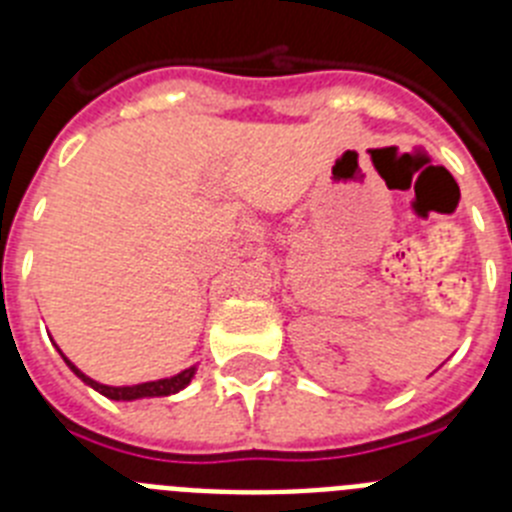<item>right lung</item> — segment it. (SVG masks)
Returning <instances> with one entry per match:
<instances>
[{
	"mask_svg": "<svg viewBox=\"0 0 512 512\" xmlns=\"http://www.w3.org/2000/svg\"><path fill=\"white\" fill-rule=\"evenodd\" d=\"M58 354H61V348H58ZM63 361H66L71 372H74L76 377L81 379V382H87L89 387H92V390L102 392V395L110 397V400H125V402L143 400V397H169V395H176V392L184 390V387H187V384L192 382L194 372H197V366H189V369H184V372L174 374V377H169V379H156V382L130 384V387H110V384L94 382V379L87 377V374L81 372V369H76V366L71 364V361L66 359V356H63Z\"/></svg>",
	"mask_w": 512,
	"mask_h": 512,
	"instance_id": "obj_1",
	"label": "right lung"
}]
</instances>
